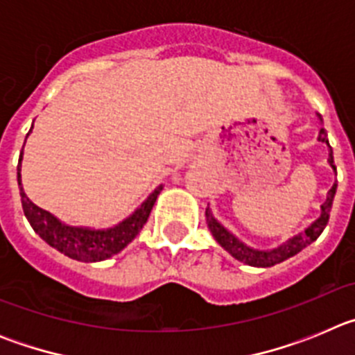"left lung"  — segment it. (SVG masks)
<instances>
[{
  "label": "left lung",
  "instance_id": "8db88e82",
  "mask_svg": "<svg viewBox=\"0 0 355 355\" xmlns=\"http://www.w3.org/2000/svg\"><path fill=\"white\" fill-rule=\"evenodd\" d=\"M318 140L320 142H324L329 146V140H327V131L322 128L318 135ZM329 163H331V167L336 171V165H334V158H332V149L329 146ZM336 187L338 184L334 183L332 188L329 190L327 193V200H325L324 205H322V215H320L318 220L313 222L309 227L304 231V233L297 234L293 236L291 240H288L286 243H283L281 247L277 249H272V250H256V249H250L247 247L245 243H241L234 234H231L224 225H220L218 222L213 218V215L209 213V209H206V222H208V227L211 231V234L215 236V240L227 250L233 258H236L238 261L245 263V265L250 266H261V268H266V266H274L277 263H283L284 259L291 258L295 254H299L300 250L306 249L307 245H311L313 241L322 234V231L325 229L329 222V213H331L332 208V200H334V196H336Z\"/></svg>",
  "mask_w": 355,
  "mask_h": 355
}]
</instances>
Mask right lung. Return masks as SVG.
Segmentation results:
<instances>
[{
	"label": "right lung",
	"instance_id": "add662e5",
	"mask_svg": "<svg viewBox=\"0 0 355 355\" xmlns=\"http://www.w3.org/2000/svg\"><path fill=\"white\" fill-rule=\"evenodd\" d=\"M21 159H23V155L19 158L17 165V184L19 192H21L23 211L26 215L28 222H30L33 231L46 243H49L53 249L60 250L62 254H65L69 258L76 259V261H103V259H108L114 254L121 252L140 233V229L144 227V224L149 218L150 209L155 206L156 197L159 196L163 188H156L155 192L144 200L142 206L130 218H126V220L121 222L115 227L105 229V231H92V229L87 227H71V225L62 224L51 213L39 208V206L33 205L28 199L23 187H21Z\"/></svg>",
	"mask_w": 355,
	"mask_h": 355
}]
</instances>
